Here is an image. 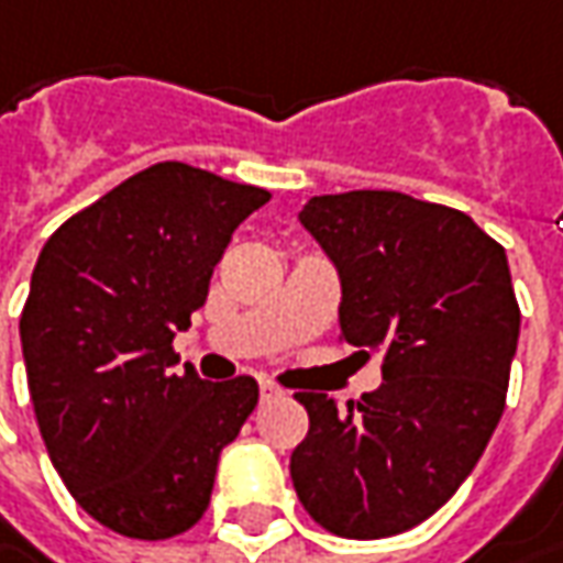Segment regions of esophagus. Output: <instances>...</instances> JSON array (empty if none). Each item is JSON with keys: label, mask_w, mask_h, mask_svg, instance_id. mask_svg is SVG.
<instances>
[{"label": "esophagus", "mask_w": 563, "mask_h": 563, "mask_svg": "<svg viewBox=\"0 0 563 563\" xmlns=\"http://www.w3.org/2000/svg\"><path fill=\"white\" fill-rule=\"evenodd\" d=\"M280 394V387H274L271 380H261V400H271V397H277Z\"/></svg>", "instance_id": "esophagus-1"}]
</instances>
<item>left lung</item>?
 <instances>
[{
    "label": "left lung",
    "mask_w": 563,
    "mask_h": 563,
    "mask_svg": "<svg viewBox=\"0 0 563 563\" xmlns=\"http://www.w3.org/2000/svg\"><path fill=\"white\" fill-rule=\"evenodd\" d=\"M299 220L340 274V336L384 353V384L346 412L296 394L308 434L289 476L333 536H397L451 501L498 428L520 340L507 255L463 210L404 191L318 195Z\"/></svg>",
    "instance_id": "8db88e82"
}]
</instances>
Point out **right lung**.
I'll list each match as a JSON object with an SVG mask.
<instances>
[{
	"label": "right lung",
	"mask_w": 563,
	"mask_h": 563,
	"mask_svg": "<svg viewBox=\"0 0 563 563\" xmlns=\"http://www.w3.org/2000/svg\"><path fill=\"white\" fill-rule=\"evenodd\" d=\"M271 201L188 163H154L68 217L37 257L21 311L31 404L56 473L129 539L205 517L220 451L257 406V380L173 372L176 330L208 299L235 227Z\"/></svg>",
	"instance_id": "1"
}]
</instances>
